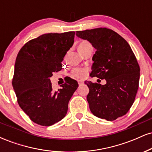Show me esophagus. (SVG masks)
Segmentation results:
<instances>
[{"label": "esophagus", "mask_w": 152, "mask_h": 152, "mask_svg": "<svg viewBox=\"0 0 152 152\" xmlns=\"http://www.w3.org/2000/svg\"><path fill=\"white\" fill-rule=\"evenodd\" d=\"M78 85H79V86H81V85L83 83V81H81V80H79V81H78Z\"/></svg>", "instance_id": "obj_1"}]
</instances>
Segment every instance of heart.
Instances as JSON below:
<instances>
[{
  "label": "heart",
  "instance_id": "heart-1",
  "mask_svg": "<svg viewBox=\"0 0 152 152\" xmlns=\"http://www.w3.org/2000/svg\"><path fill=\"white\" fill-rule=\"evenodd\" d=\"M90 46L91 44L88 42V41H81L78 46V50L79 52H81L82 50L86 49L87 47ZM72 74L73 76L76 78H83L86 76V70L83 69H74V71H72Z\"/></svg>",
  "mask_w": 152,
  "mask_h": 152
}]
</instances>
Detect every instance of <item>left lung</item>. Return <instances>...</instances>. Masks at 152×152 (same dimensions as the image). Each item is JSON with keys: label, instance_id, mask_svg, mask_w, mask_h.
<instances>
[{"label": "left lung", "instance_id": "obj_1", "mask_svg": "<svg viewBox=\"0 0 152 152\" xmlns=\"http://www.w3.org/2000/svg\"><path fill=\"white\" fill-rule=\"evenodd\" d=\"M76 36L96 50L90 76L106 81H85L89 109L94 116L114 121L128 112L137 93L140 68L135 55L124 38L106 28L76 31Z\"/></svg>", "mask_w": 152, "mask_h": 152}]
</instances>
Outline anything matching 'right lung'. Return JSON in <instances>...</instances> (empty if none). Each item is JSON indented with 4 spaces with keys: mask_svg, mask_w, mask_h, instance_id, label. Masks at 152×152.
Returning a JSON list of instances; mask_svg holds the SVG:
<instances>
[{
    "mask_svg": "<svg viewBox=\"0 0 152 152\" xmlns=\"http://www.w3.org/2000/svg\"><path fill=\"white\" fill-rule=\"evenodd\" d=\"M74 31L46 34L31 40L18 52L12 83L18 103L31 120L49 126L65 117L78 84L69 79L56 91L50 78L61 70L64 56L74 42Z\"/></svg>",
    "mask_w": 152,
    "mask_h": 152,
    "instance_id": "add662e5",
    "label": "right lung"
}]
</instances>
